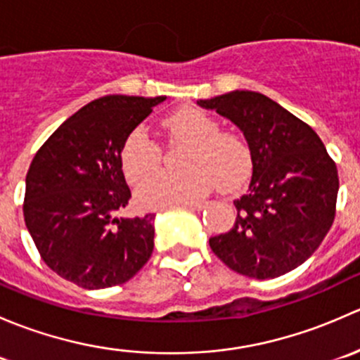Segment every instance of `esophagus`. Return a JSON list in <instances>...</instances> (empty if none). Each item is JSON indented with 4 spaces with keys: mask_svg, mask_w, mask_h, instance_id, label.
<instances>
[{
    "mask_svg": "<svg viewBox=\"0 0 360 360\" xmlns=\"http://www.w3.org/2000/svg\"><path fill=\"white\" fill-rule=\"evenodd\" d=\"M181 205L188 207V209H193V210H200V209H203V203H202V202H190V203H181Z\"/></svg>",
    "mask_w": 360,
    "mask_h": 360,
    "instance_id": "1",
    "label": "esophagus"
}]
</instances>
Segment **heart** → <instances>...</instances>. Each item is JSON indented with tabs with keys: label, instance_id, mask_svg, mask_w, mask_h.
Masks as SVG:
<instances>
[{
	"label": "heart",
	"instance_id": "1",
	"mask_svg": "<svg viewBox=\"0 0 360 360\" xmlns=\"http://www.w3.org/2000/svg\"><path fill=\"white\" fill-rule=\"evenodd\" d=\"M167 127L190 143L181 158L186 167L177 172H160L143 184L139 200L158 209L172 203L200 200L212 190L233 191L248 181L252 170V151L248 141L235 132L219 130V123L198 108H181L167 118ZM162 160L158 143L146 127L139 125L127 136L122 148V165L130 183H143Z\"/></svg>",
	"mask_w": 360,
	"mask_h": 360
}]
</instances>
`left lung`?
Returning <instances> with one entry per match:
<instances>
[{
  "label": "left lung",
  "instance_id": "left-lung-1",
  "mask_svg": "<svg viewBox=\"0 0 360 360\" xmlns=\"http://www.w3.org/2000/svg\"><path fill=\"white\" fill-rule=\"evenodd\" d=\"M197 104L233 122L252 151V177L233 202V228L210 237V249L245 277L264 281L294 270L335 221L336 163L310 125L263 94L233 90Z\"/></svg>",
  "mask_w": 360,
  "mask_h": 360
}]
</instances>
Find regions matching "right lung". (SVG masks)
I'll use <instances>...</instances> for the list:
<instances>
[{
	"mask_svg": "<svg viewBox=\"0 0 360 360\" xmlns=\"http://www.w3.org/2000/svg\"><path fill=\"white\" fill-rule=\"evenodd\" d=\"M167 97L104 96L46 139L25 176L24 219L39 256L72 284L104 289L130 281L153 252L155 214L123 217L127 136Z\"/></svg>",
	"mask_w": 360,
	"mask_h": 360,
	"instance_id": "obj_1",
	"label": "right lung"
}]
</instances>
